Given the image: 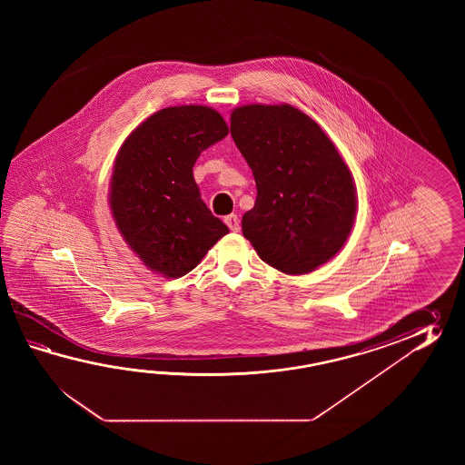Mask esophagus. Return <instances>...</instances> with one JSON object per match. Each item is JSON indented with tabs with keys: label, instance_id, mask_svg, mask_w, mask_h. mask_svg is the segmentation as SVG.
<instances>
[{
	"label": "esophagus",
	"instance_id": "1",
	"mask_svg": "<svg viewBox=\"0 0 465 465\" xmlns=\"http://www.w3.org/2000/svg\"><path fill=\"white\" fill-rule=\"evenodd\" d=\"M224 223H226V226H228L232 232H237L239 229H241V223H239V218H237V214H229L224 218Z\"/></svg>",
	"mask_w": 465,
	"mask_h": 465
}]
</instances>
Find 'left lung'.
<instances>
[{
  "instance_id": "left-lung-1",
  "label": "left lung",
  "mask_w": 465,
  "mask_h": 465,
  "mask_svg": "<svg viewBox=\"0 0 465 465\" xmlns=\"http://www.w3.org/2000/svg\"><path fill=\"white\" fill-rule=\"evenodd\" d=\"M231 136L256 181L242 234L257 256L286 274L336 256L354 224L356 188L324 131L289 104H249L232 111Z\"/></svg>"
}]
</instances>
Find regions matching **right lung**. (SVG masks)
I'll return each mask as SVG.
<instances>
[{
  "mask_svg": "<svg viewBox=\"0 0 465 465\" xmlns=\"http://www.w3.org/2000/svg\"><path fill=\"white\" fill-rule=\"evenodd\" d=\"M228 133L218 111L191 104L161 109L123 143L109 204L119 232L149 269L184 276L228 234L193 176L199 154Z\"/></svg>",
  "mask_w": 465,
  "mask_h": 465,
  "instance_id": "1",
  "label": "right lung"
}]
</instances>
